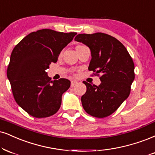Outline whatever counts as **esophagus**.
Instances as JSON below:
<instances>
[{"instance_id": "esophagus-1", "label": "esophagus", "mask_w": 155, "mask_h": 155, "mask_svg": "<svg viewBox=\"0 0 155 155\" xmlns=\"http://www.w3.org/2000/svg\"><path fill=\"white\" fill-rule=\"evenodd\" d=\"M76 84H77V81H71V87H74V86H75Z\"/></svg>"}]
</instances>
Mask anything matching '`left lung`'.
<instances>
[{"label": "left lung", "instance_id": "obj_1", "mask_svg": "<svg viewBox=\"0 0 155 155\" xmlns=\"http://www.w3.org/2000/svg\"><path fill=\"white\" fill-rule=\"evenodd\" d=\"M74 40L91 50L89 71L102 74L99 86L83 81L87 87L81 99L84 109L96 118L109 116L129 96L135 78L133 60L120 41L105 33L79 34Z\"/></svg>", "mask_w": 155, "mask_h": 155}]
</instances>
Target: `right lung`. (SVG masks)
I'll list each match as a JSON object with an SVG mask.
<instances>
[{"mask_svg":"<svg viewBox=\"0 0 155 155\" xmlns=\"http://www.w3.org/2000/svg\"><path fill=\"white\" fill-rule=\"evenodd\" d=\"M76 35L40 29L27 35L13 50L7 77L16 103L31 116H51L61 107L62 94L71 81H51L45 71L50 63L57 62L61 50Z\"/></svg>","mask_w":155,"mask_h":155,"instance_id":"add662e5","label":"right lung"}]
</instances>
